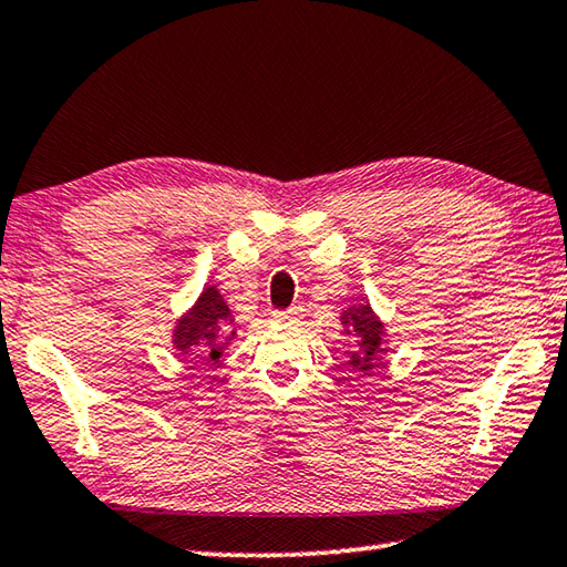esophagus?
<instances>
[{
  "label": "esophagus",
  "mask_w": 567,
  "mask_h": 567,
  "mask_svg": "<svg viewBox=\"0 0 567 567\" xmlns=\"http://www.w3.org/2000/svg\"><path fill=\"white\" fill-rule=\"evenodd\" d=\"M272 318L277 322H295L297 318H300V312H297V310H277V312H272Z\"/></svg>",
  "instance_id": "34e87169"
}]
</instances>
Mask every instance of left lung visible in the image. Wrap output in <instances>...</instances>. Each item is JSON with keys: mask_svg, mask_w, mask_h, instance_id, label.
I'll list each match as a JSON object with an SVG mask.
<instances>
[{"mask_svg": "<svg viewBox=\"0 0 567 567\" xmlns=\"http://www.w3.org/2000/svg\"><path fill=\"white\" fill-rule=\"evenodd\" d=\"M342 324L348 328V334L354 332L360 338V350L350 354V364L354 370H370L375 364V358L382 352V322L372 315L368 302L352 305L348 312L342 315Z\"/></svg>", "mask_w": 567, "mask_h": 567, "instance_id": "1", "label": "left lung"}]
</instances>
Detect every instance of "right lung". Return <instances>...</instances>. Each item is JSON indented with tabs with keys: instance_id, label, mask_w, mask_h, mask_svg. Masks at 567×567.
Here are the masks:
<instances>
[{
	"instance_id": "obj_1",
	"label": "right lung",
	"mask_w": 567,
	"mask_h": 567,
	"mask_svg": "<svg viewBox=\"0 0 567 567\" xmlns=\"http://www.w3.org/2000/svg\"><path fill=\"white\" fill-rule=\"evenodd\" d=\"M229 320V307L225 305L223 297L215 290V287H207L199 297L195 310H192L185 320L177 324L175 330V344L182 352H192V348L207 342L209 344V358L205 360H217L219 358V344H215V334L219 328H225Z\"/></svg>"
}]
</instances>
